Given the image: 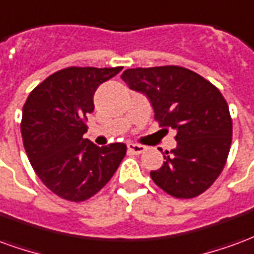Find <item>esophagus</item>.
I'll return each instance as SVG.
<instances>
[{"label":"esophagus","mask_w":254,"mask_h":254,"mask_svg":"<svg viewBox=\"0 0 254 254\" xmlns=\"http://www.w3.org/2000/svg\"><path fill=\"white\" fill-rule=\"evenodd\" d=\"M127 151L130 152V154H134V155H138L141 154L145 151V147L141 145V144H134V143H129L127 144Z\"/></svg>","instance_id":"1"}]
</instances>
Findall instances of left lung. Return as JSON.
I'll return each mask as SVG.
<instances>
[{
	"label": "left lung",
	"mask_w": 254,
	"mask_h": 254,
	"mask_svg": "<svg viewBox=\"0 0 254 254\" xmlns=\"http://www.w3.org/2000/svg\"><path fill=\"white\" fill-rule=\"evenodd\" d=\"M121 78L145 95L160 127L177 132V147L151 178L177 198H191L212 185L223 170L233 136L229 105L215 85L181 66L127 69ZM162 151V149H160Z\"/></svg>",
	"instance_id": "1"
}]
</instances>
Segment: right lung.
Listing matches in <instances>:
<instances>
[{
	"mask_svg": "<svg viewBox=\"0 0 254 254\" xmlns=\"http://www.w3.org/2000/svg\"><path fill=\"white\" fill-rule=\"evenodd\" d=\"M122 70L66 67L53 73L25 100L21 136L36 176L53 193L84 201L105 187L127 154L124 143L95 145L83 134L94 94Z\"/></svg>",
	"mask_w": 254,
	"mask_h": 254,
	"instance_id": "add662e5",
	"label": "right lung"
}]
</instances>
